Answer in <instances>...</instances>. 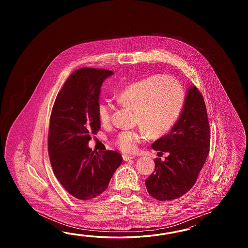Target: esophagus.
Here are the masks:
<instances>
[{
	"label": "esophagus",
	"mask_w": 248,
	"mask_h": 248,
	"mask_svg": "<svg viewBox=\"0 0 248 248\" xmlns=\"http://www.w3.org/2000/svg\"><path fill=\"white\" fill-rule=\"evenodd\" d=\"M122 158H123V160H124V161H127V160H130V159L135 158V156H131V155H126V154H124V155H122Z\"/></svg>",
	"instance_id": "1"
}]
</instances>
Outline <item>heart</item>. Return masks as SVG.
<instances>
[{
    "label": "heart",
    "instance_id": "obj_1",
    "mask_svg": "<svg viewBox=\"0 0 248 248\" xmlns=\"http://www.w3.org/2000/svg\"><path fill=\"white\" fill-rule=\"evenodd\" d=\"M185 90L179 80L156 74L126 85L116 95L120 105L136 112V122L142 128L123 131L117 137V146L124 153H131L146 136L159 137L169 132L179 119L185 104ZM111 106L102 102L97 116L103 125L111 119Z\"/></svg>",
    "mask_w": 248,
    "mask_h": 248
}]
</instances>
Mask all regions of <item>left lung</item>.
Wrapping results in <instances>:
<instances>
[{
	"label": "left lung",
	"mask_w": 248,
	"mask_h": 248,
	"mask_svg": "<svg viewBox=\"0 0 248 248\" xmlns=\"http://www.w3.org/2000/svg\"><path fill=\"white\" fill-rule=\"evenodd\" d=\"M210 127L206 104L195 86L188 89L178 121L168 135L152 144L168 153L162 161L155 158V170L145 181L148 193L159 201L185 195L195 185L209 153Z\"/></svg>",
	"instance_id": "left-lung-1"
}]
</instances>
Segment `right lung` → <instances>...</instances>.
Segmentation results:
<instances>
[{
    "label": "right lung",
    "instance_id": "right-lung-1",
    "mask_svg": "<svg viewBox=\"0 0 248 248\" xmlns=\"http://www.w3.org/2000/svg\"><path fill=\"white\" fill-rule=\"evenodd\" d=\"M113 74L106 69L74 71L59 91L49 120L47 151L53 172L74 198L89 201L107 189L122 163L114 151L95 153L88 145L99 130L101 87Z\"/></svg>",
    "mask_w": 248,
    "mask_h": 248
}]
</instances>
